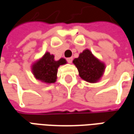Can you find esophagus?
Segmentation results:
<instances>
[{
	"mask_svg": "<svg viewBox=\"0 0 134 134\" xmlns=\"http://www.w3.org/2000/svg\"><path fill=\"white\" fill-rule=\"evenodd\" d=\"M67 61L68 63H72V57H69V58H67Z\"/></svg>",
	"mask_w": 134,
	"mask_h": 134,
	"instance_id": "obj_1",
	"label": "esophagus"
}]
</instances>
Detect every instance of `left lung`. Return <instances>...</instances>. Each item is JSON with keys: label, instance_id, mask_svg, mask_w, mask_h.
Here are the masks:
<instances>
[{"label": "left lung", "instance_id": "obj_1", "mask_svg": "<svg viewBox=\"0 0 134 134\" xmlns=\"http://www.w3.org/2000/svg\"><path fill=\"white\" fill-rule=\"evenodd\" d=\"M77 68L79 75L82 80L90 83L98 82L103 75L105 65L93 55L89 49H85L79 57L73 60Z\"/></svg>", "mask_w": 134, "mask_h": 134}]
</instances>
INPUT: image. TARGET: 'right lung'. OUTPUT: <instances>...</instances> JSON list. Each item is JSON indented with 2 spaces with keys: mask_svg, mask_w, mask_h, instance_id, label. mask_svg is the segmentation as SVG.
<instances>
[{
  "mask_svg": "<svg viewBox=\"0 0 134 134\" xmlns=\"http://www.w3.org/2000/svg\"><path fill=\"white\" fill-rule=\"evenodd\" d=\"M66 63L67 61L64 58L56 61L54 56L47 52L41 59L32 64L31 70L36 80L50 84L55 82L57 80L58 67Z\"/></svg>",
  "mask_w": 134,
  "mask_h": 134,
  "instance_id": "add662e5",
  "label": "right lung"
}]
</instances>
